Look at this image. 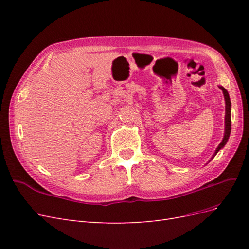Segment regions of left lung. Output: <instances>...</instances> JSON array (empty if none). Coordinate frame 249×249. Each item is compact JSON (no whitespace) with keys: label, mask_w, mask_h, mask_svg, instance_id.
I'll return each mask as SVG.
<instances>
[{"label":"left lung","mask_w":249,"mask_h":249,"mask_svg":"<svg viewBox=\"0 0 249 249\" xmlns=\"http://www.w3.org/2000/svg\"><path fill=\"white\" fill-rule=\"evenodd\" d=\"M219 88L223 91L224 100H225V132H224V137H223L220 144L218 145L213 158L216 156V154L218 152H219V149L222 148L225 145V143L228 142L229 137H230V134H231V105L230 95H229V92L223 87H219Z\"/></svg>","instance_id":"8db88e82"}]
</instances>
